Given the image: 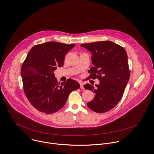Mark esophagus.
<instances>
[{
    "mask_svg": "<svg viewBox=\"0 0 154 154\" xmlns=\"http://www.w3.org/2000/svg\"><path fill=\"white\" fill-rule=\"evenodd\" d=\"M80 88L81 89H84V87H83V83L82 82L80 83Z\"/></svg>",
    "mask_w": 154,
    "mask_h": 154,
    "instance_id": "1",
    "label": "esophagus"
}]
</instances>
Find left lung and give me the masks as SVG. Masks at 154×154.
Here are the masks:
<instances>
[{"label":"left lung","instance_id":"obj_1","mask_svg":"<svg viewBox=\"0 0 154 154\" xmlns=\"http://www.w3.org/2000/svg\"><path fill=\"white\" fill-rule=\"evenodd\" d=\"M81 46L92 54L93 66L88 72V79L99 80L94 88L90 84L84 85L95 94L88 106L97 113H104L112 109L123 97L130 79L127 55L122 46L111 41L85 43Z\"/></svg>","mask_w":154,"mask_h":154}]
</instances>
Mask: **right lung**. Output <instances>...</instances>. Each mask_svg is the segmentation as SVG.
Returning <instances> with one entry per match:
<instances>
[{
    "mask_svg": "<svg viewBox=\"0 0 154 154\" xmlns=\"http://www.w3.org/2000/svg\"><path fill=\"white\" fill-rule=\"evenodd\" d=\"M74 44L48 42L34 46L23 62L21 74L25 94L31 105L45 114L57 112L68 95L80 88L72 79L58 83L54 71L63 65L64 57Z\"/></svg>",
    "mask_w": 154,
    "mask_h": 154,
    "instance_id": "add662e5",
    "label": "right lung"
}]
</instances>
